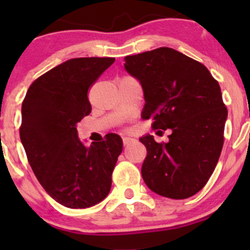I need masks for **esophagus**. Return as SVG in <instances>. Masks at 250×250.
Returning <instances> with one entry per match:
<instances>
[{
	"label": "esophagus",
	"mask_w": 250,
	"mask_h": 250,
	"mask_svg": "<svg viewBox=\"0 0 250 250\" xmlns=\"http://www.w3.org/2000/svg\"><path fill=\"white\" fill-rule=\"evenodd\" d=\"M133 141H134V139H132V138H123V145L127 146L130 143H133Z\"/></svg>",
	"instance_id": "1"
}]
</instances>
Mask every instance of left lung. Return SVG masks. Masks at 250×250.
<instances>
[{"instance_id": "obj_1", "label": "left lung", "mask_w": 250, "mask_h": 250, "mask_svg": "<svg viewBox=\"0 0 250 250\" xmlns=\"http://www.w3.org/2000/svg\"><path fill=\"white\" fill-rule=\"evenodd\" d=\"M125 67L140 81L141 117L153 129L172 130L168 143L140 138L147 156L141 175L150 190L184 200L208 183L224 145L228 109L218 81L197 60L168 47L128 55ZM158 130V134L162 133Z\"/></svg>"}]
</instances>
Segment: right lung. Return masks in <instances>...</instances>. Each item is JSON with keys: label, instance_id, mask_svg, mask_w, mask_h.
I'll return each instance as SVG.
<instances>
[{"label": "right lung", "instance_id": "right-lung-1", "mask_svg": "<svg viewBox=\"0 0 250 250\" xmlns=\"http://www.w3.org/2000/svg\"><path fill=\"white\" fill-rule=\"evenodd\" d=\"M115 58H75L34 81L21 105L20 140L46 192L67 208H88L110 192L123 148L120 135L85 147L76 125L92 111L88 90Z\"/></svg>", "mask_w": 250, "mask_h": 250}]
</instances>
